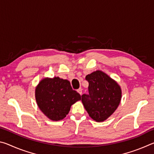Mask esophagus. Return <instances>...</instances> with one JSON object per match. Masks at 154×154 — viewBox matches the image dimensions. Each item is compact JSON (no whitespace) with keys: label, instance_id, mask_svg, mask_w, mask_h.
<instances>
[{"label":"esophagus","instance_id":"esophagus-1","mask_svg":"<svg viewBox=\"0 0 154 154\" xmlns=\"http://www.w3.org/2000/svg\"><path fill=\"white\" fill-rule=\"evenodd\" d=\"M77 91L78 93L82 95V88H79V89H78Z\"/></svg>","mask_w":154,"mask_h":154}]
</instances>
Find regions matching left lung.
Wrapping results in <instances>:
<instances>
[{
  "mask_svg": "<svg viewBox=\"0 0 154 154\" xmlns=\"http://www.w3.org/2000/svg\"><path fill=\"white\" fill-rule=\"evenodd\" d=\"M88 83V94L82 96V101L90 117L100 122L109 118L119 105L122 90L116 81L101 71L85 77Z\"/></svg>",
  "mask_w": 154,
  "mask_h": 154,
  "instance_id": "left-lung-1",
  "label": "left lung"
}]
</instances>
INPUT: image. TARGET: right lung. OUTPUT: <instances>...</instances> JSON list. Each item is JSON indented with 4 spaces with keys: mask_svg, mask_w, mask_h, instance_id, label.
Segmentation results:
<instances>
[{
    "mask_svg": "<svg viewBox=\"0 0 154 154\" xmlns=\"http://www.w3.org/2000/svg\"><path fill=\"white\" fill-rule=\"evenodd\" d=\"M35 98L41 111L53 121L63 119L71 106L81 100V95L72 90L69 81L58 77L44 78L35 89Z\"/></svg>",
    "mask_w": 154,
    "mask_h": 154,
    "instance_id": "obj_1",
    "label": "right lung"
}]
</instances>
